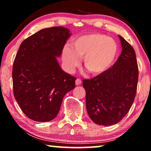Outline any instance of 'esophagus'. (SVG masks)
<instances>
[{
	"mask_svg": "<svg viewBox=\"0 0 151 151\" xmlns=\"http://www.w3.org/2000/svg\"><path fill=\"white\" fill-rule=\"evenodd\" d=\"M82 84V80L79 79V78H77V79H76V85L78 86V85H80V84Z\"/></svg>",
	"mask_w": 151,
	"mask_h": 151,
	"instance_id": "1",
	"label": "esophagus"
}]
</instances>
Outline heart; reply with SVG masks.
I'll return each mask as SVG.
<instances>
[{"label": "heart", "mask_w": 151, "mask_h": 151, "mask_svg": "<svg viewBox=\"0 0 151 151\" xmlns=\"http://www.w3.org/2000/svg\"><path fill=\"white\" fill-rule=\"evenodd\" d=\"M117 54L118 45L114 39L100 33H91L76 38L72 47L68 45L64 47L62 58L69 72L73 71L80 65V58H83L85 69L98 76L113 65Z\"/></svg>", "instance_id": "b5f03b06"}]
</instances>
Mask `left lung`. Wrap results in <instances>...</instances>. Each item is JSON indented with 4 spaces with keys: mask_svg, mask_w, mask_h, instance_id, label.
<instances>
[{
    "mask_svg": "<svg viewBox=\"0 0 151 151\" xmlns=\"http://www.w3.org/2000/svg\"><path fill=\"white\" fill-rule=\"evenodd\" d=\"M119 37L122 50L113 67L96 77L82 80L88 116L98 125L111 126L122 120L137 91L139 72L135 50Z\"/></svg>",
    "mask_w": 151,
    "mask_h": 151,
    "instance_id": "8db88e82",
    "label": "left lung"
}]
</instances>
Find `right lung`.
<instances>
[{
	"mask_svg": "<svg viewBox=\"0 0 151 151\" xmlns=\"http://www.w3.org/2000/svg\"><path fill=\"white\" fill-rule=\"evenodd\" d=\"M71 34L63 27L43 29L20 45L12 70L16 100L24 114L40 122L57 116L64 96L76 78L61 69L60 57Z\"/></svg>",
	"mask_w": 151,
	"mask_h": 151,
	"instance_id": "1",
	"label": "right lung"
}]
</instances>
